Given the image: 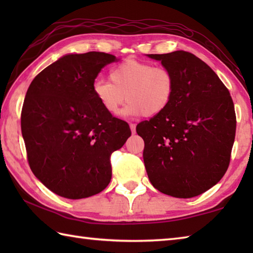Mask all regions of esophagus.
<instances>
[{"mask_svg":"<svg viewBox=\"0 0 253 253\" xmlns=\"http://www.w3.org/2000/svg\"><path fill=\"white\" fill-rule=\"evenodd\" d=\"M129 127H130V130H131L132 135H135V133H136V125H135V124H130Z\"/></svg>","mask_w":253,"mask_h":253,"instance_id":"obj_1","label":"esophagus"}]
</instances>
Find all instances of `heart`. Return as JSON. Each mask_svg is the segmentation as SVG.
Instances as JSON below:
<instances>
[{"label": "heart", "mask_w": 253, "mask_h": 253, "mask_svg": "<svg viewBox=\"0 0 253 253\" xmlns=\"http://www.w3.org/2000/svg\"><path fill=\"white\" fill-rule=\"evenodd\" d=\"M110 80L96 79L92 90L100 105L111 115H118L126 99L125 115L157 116L168 109L176 89L175 77L169 68L136 58H127L112 67Z\"/></svg>", "instance_id": "obj_1"}]
</instances>
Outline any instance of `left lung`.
<instances>
[{
  "instance_id": "obj_1",
  "label": "left lung",
  "mask_w": 253,
  "mask_h": 253,
  "mask_svg": "<svg viewBox=\"0 0 253 253\" xmlns=\"http://www.w3.org/2000/svg\"><path fill=\"white\" fill-rule=\"evenodd\" d=\"M148 56L161 61L176 83L168 109L136 127L144 141L148 177L165 195L199 196L228 169L236 132L232 96L212 68L192 53Z\"/></svg>"
}]
</instances>
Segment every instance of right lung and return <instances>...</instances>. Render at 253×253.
I'll return each instance as SVG.
<instances>
[{"label":"right lung","mask_w":253,"mask_h":253,"mask_svg":"<svg viewBox=\"0 0 253 253\" xmlns=\"http://www.w3.org/2000/svg\"><path fill=\"white\" fill-rule=\"evenodd\" d=\"M116 61L103 52L68 54L32 80L21 110V133L32 173L56 195L88 198L112 178L111 154L131 131L103 110L92 85Z\"/></svg>","instance_id":"obj_1"}]
</instances>
